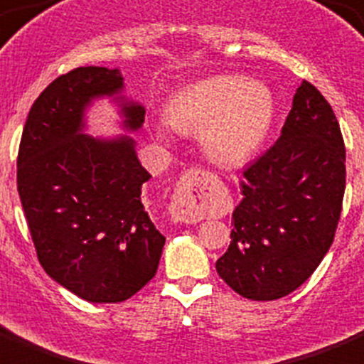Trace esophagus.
Returning a JSON list of instances; mask_svg holds the SVG:
<instances>
[{
	"mask_svg": "<svg viewBox=\"0 0 364 364\" xmlns=\"http://www.w3.org/2000/svg\"><path fill=\"white\" fill-rule=\"evenodd\" d=\"M208 177L203 170H188L181 177V181L177 183L172 205H170L173 220L185 224L202 220L208 208V198H205Z\"/></svg>",
	"mask_w": 364,
	"mask_h": 364,
	"instance_id": "1",
	"label": "esophagus"
}]
</instances>
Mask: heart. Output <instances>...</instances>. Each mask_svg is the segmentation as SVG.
<instances>
[{
  "label": "heart",
  "mask_w": 364,
  "mask_h": 364,
  "mask_svg": "<svg viewBox=\"0 0 364 364\" xmlns=\"http://www.w3.org/2000/svg\"><path fill=\"white\" fill-rule=\"evenodd\" d=\"M274 119V97L259 82L217 75L173 91L166 102V119L155 125L159 140H172L173 129L200 131L209 161L235 166L249 161L267 138Z\"/></svg>",
  "instance_id": "heart-1"
}]
</instances>
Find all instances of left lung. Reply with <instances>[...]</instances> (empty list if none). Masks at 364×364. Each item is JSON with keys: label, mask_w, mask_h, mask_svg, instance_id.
Here are the masks:
<instances>
[{"label": "left lung", "mask_w": 364, "mask_h": 364, "mask_svg": "<svg viewBox=\"0 0 364 364\" xmlns=\"http://www.w3.org/2000/svg\"><path fill=\"white\" fill-rule=\"evenodd\" d=\"M344 164L333 108L303 80L277 144L243 172L232 241L217 259L218 277L233 291L274 301L309 280L335 239Z\"/></svg>", "instance_id": "8db88e82"}]
</instances>
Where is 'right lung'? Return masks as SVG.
Wrapping results in <instances>:
<instances>
[{"label":"right lung","instance_id":"obj_1","mask_svg":"<svg viewBox=\"0 0 364 364\" xmlns=\"http://www.w3.org/2000/svg\"><path fill=\"white\" fill-rule=\"evenodd\" d=\"M119 69L78 67L55 78L29 110L18 151V194L37 256L58 284L90 303H121L155 277L166 237L141 202L149 172L131 136L93 138L87 110L119 108L138 132L146 108L123 95Z\"/></svg>","mask_w":364,"mask_h":364}]
</instances>
